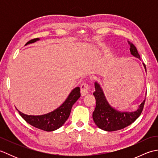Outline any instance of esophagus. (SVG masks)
<instances>
[{"label": "esophagus", "mask_w": 158, "mask_h": 158, "mask_svg": "<svg viewBox=\"0 0 158 158\" xmlns=\"http://www.w3.org/2000/svg\"><path fill=\"white\" fill-rule=\"evenodd\" d=\"M91 89V87H90L88 83H83L81 85V94L82 96H85L88 94L89 92Z\"/></svg>", "instance_id": "34e87169"}]
</instances>
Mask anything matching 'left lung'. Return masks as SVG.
Returning a JSON list of instances; mask_svg holds the SVG:
<instances>
[{"mask_svg": "<svg viewBox=\"0 0 158 158\" xmlns=\"http://www.w3.org/2000/svg\"><path fill=\"white\" fill-rule=\"evenodd\" d=\"M129 44L131 54L140 59L136 47L130 42ZM143 64L146 69L145 64ZM94 84L95 92L93 94L96 98V108L93 112L92 117L94 122L99 128L107 132L122 130L132 124L140 115L145 105V99L140 104L136 111L120 112L113 109L107 102L102 89L98 83L96 82Z\"/></svg>", "mask_w": 158, "mask_h": 158, "instance_id": "left-lung-1", "label": "left lung"}]
</instances>
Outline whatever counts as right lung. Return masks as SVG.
Masks as SVG:
<instances>
[{"label":"right lung","instance_id":"1","mask_svg":"<svg viewBox=\"0 0 158 158\" xmlns=\"http://www.w3.org/2000/svg\"><path fill=\"white\" fill-rule=\"evenodd\" d=\"M39 40V39L38 38L32 39L26 43V45L35 43ZM80 96H81L80 88L77 87L72 90L68 98L61 106L45 115H28L21 113L18 109L17 110H18L19 115L22 116V118L31 126L47 132H51L58 129L68 119L73 105L79 98Z\"/></svg>","mask_w":158,"mask_h":158}]
</instances>
